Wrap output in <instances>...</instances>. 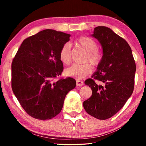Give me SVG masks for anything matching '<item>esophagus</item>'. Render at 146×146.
Returning <instances> with one entry per match:
<instances>
[{
    "label": "esophagus",
    "mask_w": 146,
    "mask_h": 146,
    "mask_svg": "<svg viewBox=\"0 0 146 146\" xmlns=\"http://www.w3.org/2000/svg\"><path fill=\"white\" fill-rule=\"evenodd\" d=\"M76 84L77 86H82L84 85V82L83 81L80 80H76Z\"/></svg>",
    "instance_id": "34e87169"
}]
</instances>
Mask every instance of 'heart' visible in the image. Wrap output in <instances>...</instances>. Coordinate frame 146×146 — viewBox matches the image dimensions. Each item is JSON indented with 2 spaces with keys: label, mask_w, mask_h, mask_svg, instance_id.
I'll return each instance as SVG.
<instances>
[{
  "label": "heart",
  "mask_w": 146,
  "mask_h": 146,
  "mask_svg": "<svg viewBox=\"0 0 146 146\" xmlns=\"http://www.w3.org/2000/svg\"><path fill=\"white\" fill-rule=\"evenodd\" d=\"M77 44L86 53L84 62H90L94 67H97L102 59V52L98 49L97 41L88 36H82L77 40ZM60 59L64 64L68 65L71 60V48L70 43H66L62 46L60 53ZM92 72V67L90 64H73L66 70V74L76 79H82L86 77Z\"/></svg>",
  "instance_id": "heart-1"
}]
</instances>
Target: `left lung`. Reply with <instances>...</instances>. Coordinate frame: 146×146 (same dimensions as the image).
<instances>
[{"mask_svg": "<svg viewBox=\"0 0 146 146\" xmlns=\"http://www.w3.org/2000/svg\"><path fill=\"white\" fill-rule=\"evenodd\" d=\"M92 36L102 45L103 56L97 72L85 81L92 95L83 106L89 115L106 120L119 111L133 93L136 64L129 44L110 28L96 27Z\"/></svg>", "mask_w": 146, "mask_h": 146, "instance_id": "1", "label": "left lung"}]
</instances>
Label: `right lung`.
Returning <instances> with one entry per match:
<instances>
[{
    "mask_svg": "<svg viewBox=\"0 0 146 146\" xmlns=\"http://www.w3.org/2000/svg\"><path fill=\"white\" fill-rule=\"evenodd\" d=\"M70 35L45 29L24 39L11 64V88L22 107L34 118L51 119L61 111L76 81L60 77L59 53Z\"/></svg>",
    "mask_w": 146,
    "mask_h": 146,
    "instance_id": "right-lung-1",
    "label": "right lung"
}]
</instances>
